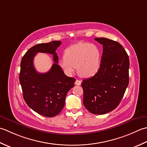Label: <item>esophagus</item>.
Segmentation results:
<instances>
[{
	"label": "esophagus",
	"mask_w": 147,
	"mask_h": 147,
	"mask_svg": "<svg viewBox=\"0 0 147 147\" xmlns=\"http://www.w3.org/2000/svg\"><path fill=\"white\" fill-rule=\"evenodd\" d=\"M75 84H76V85H77V86H80V84H81V82H80V80L77 79L76 80V82H75Z\"/></svg>",
	"instance_id": "34e87169"
}]
</instances>
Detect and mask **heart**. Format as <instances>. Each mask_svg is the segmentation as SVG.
Here are the masks:
<instances>
[{
    "instance_id": "obj_1",
    "label": "heart",
    "mask_w": 147,
    "mask_h": 147,
    "mask_svg": "<svg viewBox=\"0 0 147 147\" xmlns=\"http://www.w3.org/2000/svg\"><path fill=\"white\" fill-rule=\"evenodd\" d=\"M101 52L94 44L80 42L65 51L64 58L59 62L67 74H71L77 67L78 74L82 77H91L100 70Z\"/></svg>"
}]
</instances>
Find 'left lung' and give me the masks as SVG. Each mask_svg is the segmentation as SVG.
I'll return each instance as SVG.
<instances>
[{"label":"left lung","instance_id":"left-lung-1","mask_svg":"<svg viewBox=\"0 0 147 147\" xmlns=\"http://www.w3.org/2000/svg\"><path fill=\"white\" fill-rule=\"evenodd\" d=\"M94 39L103 45L100 70L82 80L84 105L93 114L102 115L117 108L129 84V59L121 44L107 38Z\"/></svg>","mask_w":147,"mask_h":147}]
</instances>
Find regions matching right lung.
<instances>
[{
	"label": "right lung",
	"instance_id": "right-lung-1",
	"mask_svg": "<svg viewBox=\"0 0 147 147\" xmlns=\"http://www.w3.org/2000/svg\"><path fill=\"white\" fill-rule=\"evenodd\" d=\"M61 41L38 44L29 49L21 61L20 82L23 98L28 106L38 114L47 117L57 115L64 107L68 91L74 86L76 79L66 76L58 63L56 53ZM37 52L53 55L55 63L46 73L35 70L33 58Z\"/></svg>",
	"mask_w": 147,
	"mask_h": 147
}]
</instances>
